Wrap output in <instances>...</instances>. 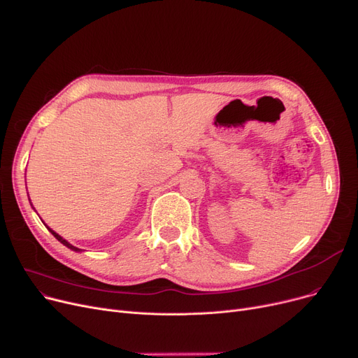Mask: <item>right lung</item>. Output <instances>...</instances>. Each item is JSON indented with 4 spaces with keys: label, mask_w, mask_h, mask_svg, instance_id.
<instances>
[{
    "label": "right lung",
    "mask_w": 358,
    "mask_h": 358,
    "mask_svg": "<svg viewBox=\"0 0 358 358\" xmlns=\"http://www.w3.org/2000/svg\"><path fill=\"white\" fill-rule=\"evenodd\" d=\"M29 201H31V199H29ZM45 226H47V224H45ZM47 229H48V231H50V232H51V234L54 235V238H55V239H59V241L62 242V244H63V245H66V247H67V248H70L71 251H76V252H80V251H82L80 248H78V247H75V245H71V244H70V242H67V241H66V239H64L63 236H60L59 234H57V232H54L51 227H48V226H47Z\"/></svg>",
    "instance_id": "right-lung-1"
}]
</instances>
